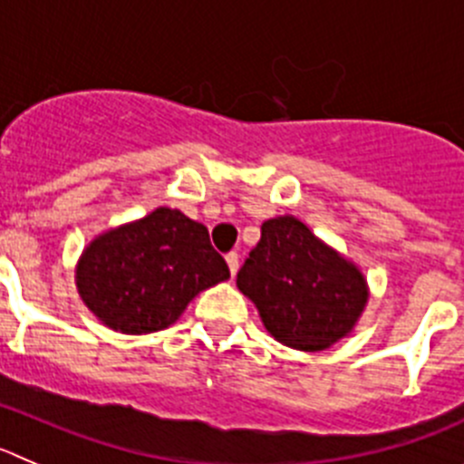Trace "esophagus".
Masks as SVG:
<instances>
[{
    "instance_id": "1",
    "label": "esophagus",
    "mask_w": 464,
    "mask_h": 464,
    "mask_svg": "<svg viewBox=\"0 0 464 464\" xmlns=\"http://www.w3.org/2000/svg\"><path fill=\"white\" fill-rule=\"evenodd\" d=\"M227 263H228V270H231V275H236L237 267H240V254L237 252L227 254Z\"/></svg>"
}]
</instances>
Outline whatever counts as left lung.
I'll return each mask as SVG.
<instances>
[{"instance_id":"obj_1","label":"left lung","mask_w":464,"mask_h":464,"mask_svg":"<svg viewBox=\"0 0 464 464\" xmlns=\"http://www.w3.org/2000/svg\"><path fill=\"white\" fill-rule=\"evenodd\" d=\"M236 284L270 336L304 353L348 336L369 302L362 270L293 215L263 222Z\"/></svg>"}]
</instances>
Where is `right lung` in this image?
<instances>
[{
    "label": "right lung",
    "instance_id": "add662e5",
    "mask_svg": "<svg viewBox=\"0 0 464 464\" xmlns=\"http://www.w3.org/2000/svg\"><path fill=\"white\" fill-rule=\"evenodd\" d=\"M228 276L208 228L167 206L93 237L75 267L82 302L121 334L167 330L198 293Z\"/></svg>",
    "mask_w": 464,
    "mask_h": 464
}]
</instances>
